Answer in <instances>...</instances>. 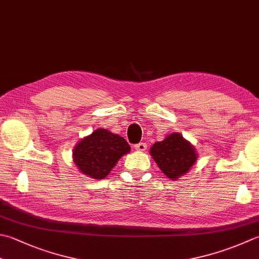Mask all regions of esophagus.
<instances>
[{"mask_svg": "<svg viewBox=\"0 0 259 259\" xmlns=\"http://www.w3.org/2000/svg\"><path fill=\"white\" fill-rule=\"evenodd\" d=\"M135 149L137 151H145L147 149V145L145 143H139L135 145Z\"/></svg>", "mask_w": 259, "mask_h": 259, "instance_id": "esophagus-1", "label": "esophagus"}]
</instances>
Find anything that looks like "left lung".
I'll use <instances>...</instances> for the list:
<instances>
[{
  "label": "left lung",
  "mask_w": 259,
  "mask_h": 259,
  "mask_svg": "<svg viewBox=\"0 0 259 259\" xmlns=\"http://www.w3.org/2000/svg\"><path fill=\"white\" fill-rule=\"evenodd\" d=\"M150 155L160 170L173 181L186 174L197 158L194 147L179 133L155 143L150 148Z\"/></svg>",
  "instance_id": "obj_1"
}]
</instances>
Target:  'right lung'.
<instances>
[{
    "label": "right lung",
    "mask_w": 259,
    "mask_h": 259,
    "mask_svg": "<svg viewBox=\"0 0 259 259\" xmlns=\"http://www.w3.org/2000/svg\"><path fill=\"white\" fill-rule=\"evenodd\" d=\"M130 149L129 144L122 137L101 128L84 137L75 146L73 160L84 175L103 180Z\"/></svg>",
    "instance_id": "right-lung-1"
}]
</instances>
